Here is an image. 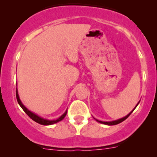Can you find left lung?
Segmentation results:
<instances>
[{
    "label": "left lung",
    "mask_w": 157,
    "mask_h": 157,
    "mask_svg": "<svg viewBox=\"0 0 157 157\" xmlns=\"http://www.w3.org/2000/svg\"><path fill=\"white\" fill-rule=\"evenodd\" d=\"M139 102H140V101H139L138 103L137 104V105H136V106H135V108H136V107L137 106V105H138V104H139ZM135 108H134V109H133V110L131 111V112H130L129 114H128V115H126V116L123 117V118H119V119H118V120H115V121H99V120L96 119V118H94V119L96 120V121H98V122L101 123V124H106V125H115V124H119V123L122 122V121H124V120H125L126 118H128V116H129V115H131V113H132L133 111H134V109H135Z\"/></svg>",
    "instance_id": "1"
}]
</instances>
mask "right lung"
Listing matches in <instances>:
<instances>
[{"mask_svg":"<svg viewBox=\"0 0 157 157\" xmlns=\"http://www.w3.org/2000/svg\"><path fill=\"white\" fill-rule=\"evenodd\" d=\"M16 96H17V102H18L19 105H20V107L23 109V111H24V112H26L28 115H29V118H32V119H33L34 121H36V122L39 123V124H42V125H51V124H55V123L58 122V121H61V120L64 119V118L66 116V115H67V110H66L65 112H64L62 115H61V116H60L58 119H56V120L45 119V118L39 116L38 115H36V114L33 113V112L29 111V109L26 108V107L25 106L23 103H22L21 100H20V96H19L17 88V91H16Z\"/></svg>","mask_w":157,"mask_h":157,"instance_id":"add662e5","label":"right lung"}]
</instances>
